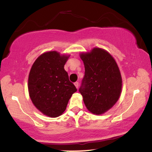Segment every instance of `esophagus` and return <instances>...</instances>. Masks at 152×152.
Segmentation results:
<instances>
[{
    "label": "esophagus",
    "mask_w": 152,
    "mask_h": 152,
    "mask_svg": "<svg viewBox=\"0 0 152 152\" xmlns=\"http://www.w3.org/2000/svg\"><path fill=\"white\" fill-rule=\"evenodd\" d=\"M74 85L76 87V88H78V86H79V83H78V82H75L74 83Z\"/></svg>",
    "instance_id": "obj_1"
}]
</instances>
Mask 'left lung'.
Masks as SVG:
<instances>
[{
	"mask_svg": "<svg viewBox=\"0 0 152 152\" xmlns=\"http://www.w3.org/2000/svg\"><path fill=\"white\" fill-rule=\"evenodd\" d=\"M85 74L79 92L86 107L93 114L106 112L118 101L122 88L120 71L112 56L100 48L82 53Z\"/></svg>",
	"mask_w": 152,
	"mask_h": 152,
	"instance_id": "obj_1",
	"label": "left lung"
}]
</instances>
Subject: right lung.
I'll list each match as a JSON object with an SVG mask.
<instances>
[{"mask_svg": "<svg viewBox=\"0 0 152 152\" xmlns=\"http://www.w3.org/2000/svg\"><path fill=\"white\" fill-rule=\"evenodd\" d=\"M68 58L56 51L48 52L38 57L31 69L28 80L31 99L48 116H60L72 94L77 91L64 69Z\"/></svg>", "mask_w": 152, "mask_h": 152, "instance_id": "obj_1", "label": "right lung"}]
</instances>
